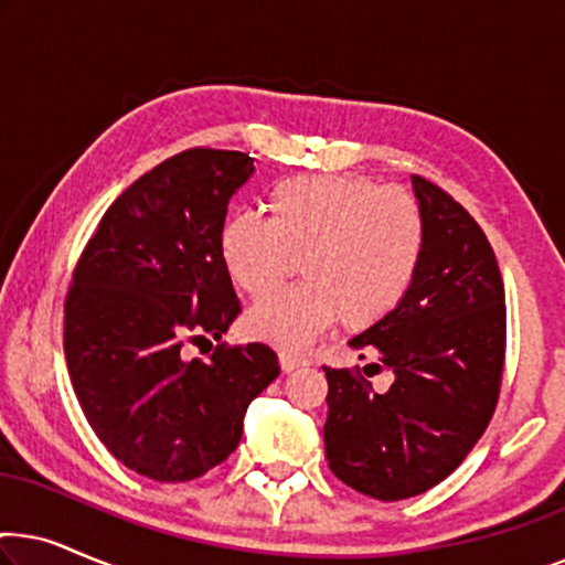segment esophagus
I'll return each mask as SVG.
<instances>
[{
    "label": "esophagus",
    "instance_id": "obj_1",
    "mask_svg": "<svg viewBox=\"0 0 565 565\" xmlns=\"http://www.w3.org/2000/svg\"><path fill=\"white\" fill-rule=\"evenodd\" d=\"M306 365H308L306 358H298V354H292V352H280V367H282V373H292V370L306 367Z\"/></svg>",
    "mask_w": 565,
    "mask_h": 565
}]
</instances>
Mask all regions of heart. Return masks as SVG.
I'll list each match as a JSON object with an SVG mask.
<instances>
[{
  "mask_svg": "<svg viewBox=\"0 0 565 565\" xmlns=\"http://www.w3.org/2000/svg\"><path fill=\"white\" fill-rule=\"evenodd\" d=\"M221 252L246 292L273 288L303 257V282L265 292L246 313L254 337L303 350L344 313L365 327L404 300L422 265L424 215L406 190L365 177H296L275 188L273 215H231Z\"/></svg>",
  "mask_w": 565,
  "mask_h": 565,
  "instance_id": "obj_1",
  "label": "heart"
}]
</instances>
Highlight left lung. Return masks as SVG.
Masks as SVG:
<instances>
[{"label":"left lung","instance_id":"left-lung-1","mask_svg":"<svg viewBox=\"0 0 565 565\" xmlns=\"http://www.w3.org/2000/svg\"><path fill=\"white\" fill-rule=\"evenodd\" d=\"M424 215V254L412 288L388 316L350 339L373 391L352 370L323 367L331 473L381 501L419 497L466 460L497 408L507 347L504 282L489 238L466 207L412 177Z\"/></svg>","mask_w":565,"mask_h":565}]
</instances>
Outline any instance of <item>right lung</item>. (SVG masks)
<instances>
[{"mask_svg": "<svg viewBox=\"0 0 565 565\" xmlns=\"http://www.w3.org/2000/svg\"><path fill=\"white\" fill-rule=\"evenodd\" d=\"M254 174L242 151L190 149L130 184L99 221L66 296L64 352L84 416L138 476L182 483L238 447L244 414L280 375L267 344L215 347L242 313L221 234Z\"/></svg>", "mask_w": 565, "mask_h": 565, "instance_id": "right-lung-1", "label": "right lung"}]
</instances>
